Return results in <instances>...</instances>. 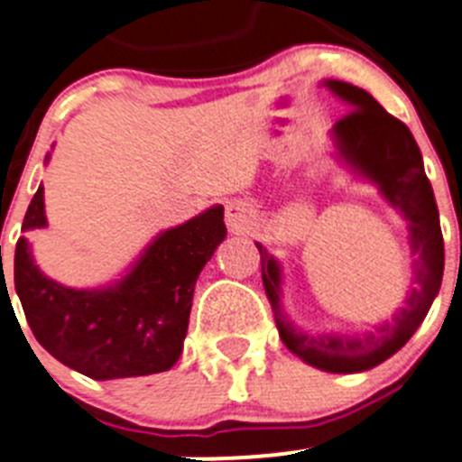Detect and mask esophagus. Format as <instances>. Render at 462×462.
Listing matches in <instances>:
<instances>
[{
  "mask_svg": "<svg viewBox=\"0 0 462 462\" xmlns=\"http://www.w3.org/2000/svg\"><path fill=\"white\" fill-rule=\"evenodd\" d=\"M252 219H254V210L249 203L238 201V199L226 203V224L231 231H240V228L247 226Z\"/></svg>",
  "mask_w": 462,
  "mask_h": 462,
  "instance_id": "obj_1",
  "label": "esophagus"
}]
</instances>
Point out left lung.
Returning <instances> with one entry per match:
<instances>
[{"label": "left lung", "mask_w": 462, "mask_h": 462, "mask_svg": "<svg viewBox=\"0 0 462 462\" xmlns=\"http://www.w3.org/2000/svg\"><path fill=\"white\" fill-rule=\"evenodd\" d=\"M323 87L350 107L329 130L332 158L357 179L375 185L380 197L408 222V245L414 256L408 293L392 319L369 332H307L283 309L282 263L261 243L256 247L261 252L265 293L283 346L309 366L328 374H359L399 353L424 323L442 286L444 240L433 188L408 125L384 112L369 91L355 84L325 79Z\"/></svg>", "instance_id": "obj_1"}]
</instances>
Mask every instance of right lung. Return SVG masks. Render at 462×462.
<instances>
[{
    "mask_svg": "<svg viewBox=\"0 0 462 462\" xmlns=\"http://www.w3.org/2000/svg\"><path fill=\"white\" fill-rule=\"evenodd\" d=\"M45 226L41 183L23 234ZM224 238V208L210 206L160 231L118 279L96 289H73L38 268L23 236L15 245V293L38 344L68 369L93 380L160 374L183 353L194 283Z\"/></svg>",
    "mask_w": 462,
    "mask_h": 462,
    "instance_id": "obj_1",
    "label": "right lung"
}]
</instances>
